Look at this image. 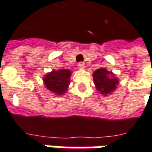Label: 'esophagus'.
<instances>
[{
  "label": "esophagus",
  "mask_w": 152,
  "mask_h": 152,
  "mask_svg": "<svg viewBox=\"0 0 152 152\" xmlns=\"http://www.w3.org/2000/svg\"><path fill=\"white\" fill-rule=\"evenodd\" d=\"M78 67L80 68V69H84V68L86 67V64H85L84 62H80V63L78 64Z\"/></svg>",
  "instance_id": "34e87169"
}]
</instances>
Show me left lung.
Segmentation results:
<instances>
[{
	"label": "left lung",
	"mask_w": 152,
	"mask_h": 152,
	"mask_svg": "<svg viewBox=\"0 0 152 152\" xmlns=\"http://www.w3.org/2000/svg\"><path fill=\"white\" fill-rule=\"evenodd\" d=\"M93 81L97 91L103 96L112 94L117 89L118 80L116 74L106 68H99L92 73Z\"/></svg>",
	"instance_id": "1"
}]
</instances>
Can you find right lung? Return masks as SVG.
<instances>
[{
  "instance_id": "add662e5",
  "label": "right lung",
  "mask_w": 152,
  "mask_h": 152,
  "mask_svg": "<svg viewBox=\"0 0 152 152\" xmlns=\"http://www.w3.org/2000/svg\"><path fill=\"white\" fill-rule=\"evenodd\" d=\"M72 71L69 69L53 70L43 77L46 88L56 95H64L70 85Z\"/></svg>"
}]
</instances>
